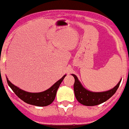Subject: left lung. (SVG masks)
Instances as JSON below:
<instances>
[{
  "label": "left lung",
  "mask_w": 129,
  "mask_h": 129,
  "mask_svg": "<svg viewBox=\"0 0 129 129\" xmlns=\"http://www.w3.org/2000/svg\"><path fill=\"white\" fill-rule=\"evenodd\" d=\"M72 75L75 78L74 91H75V97L81 104L86 106H94V105H99L109 99L116 92L121 81V80L117 85H116L113 89L111 90L105 92H90L85 89L82 85L80 82H79L76 75Z\"/></svg>",
  "instance_id": "obj_1"
}]
</instances>
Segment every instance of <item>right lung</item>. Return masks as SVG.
<instances>
[{
    "mask_svg": "<svg viewBox=\"0 0 129 129\" xmlns=\"http://www.w3.org/2000/svg\"><path fill=\"white\" fill-rule=\"evenodd\" d=\"M65 76L66 75H64L62 78L57 81L53 86L51 87L47 90H45L44 92H37V93L28 92L25 90H22L12 84L10 81L8 80V78L6 79L8 85L11 87L13 91L15 93V94L20 99H21L24 102L30 104V105L39 107H44L50 105L54 101L58 89L60 86V83H62V82L64 79Z\"/></svg>",
    "mask_w": 129,
    "mask_h": 129,
    "instance_id": "right-lung-1",
    "label": "right lung"
}]
</instances>
